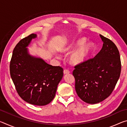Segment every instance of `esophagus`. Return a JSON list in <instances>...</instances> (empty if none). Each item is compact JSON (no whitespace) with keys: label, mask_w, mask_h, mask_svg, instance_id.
Here are the masks:
<instances>
[{"label":"esophagus","mask_w":127,"mask_h":127,"mask_svg":"<svg viewBox=\"0 0 127 127\" xmlns=\"http://www.w3.org/2000/svg\"><path fill=\"white\" fill-rule=\"evenodd\" d=\"M63 72H64V74H69L70 73V71L68 69H64Z\"/></svg>","instance_id":"34e87169"}]
</instances>
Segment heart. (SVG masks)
Segmentation results:
<instances>
[{
    "mask_svg": "<svg viewBox=\"0 0 127 127\" xmlns=\"http://www.w3.org/2000/svg\"><path fill=\"white\" fill-rule=\"evenodd\" d=\"M85 41L86 39L85 38H79L62 50V52L69 54L71 53L77 47L82 45L70 55L68 61L70 64L73 65H79L85 62L88 58L92 50V45L90 43L83 44Z\"/></svg>",
    "mask_w": 127,
    "mask_h": 127,
    "instance_id": "1",
    "label": "heart"
}]
</instances>
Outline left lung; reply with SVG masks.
<instances>
[{
  "label": "left lung",
  "instance_id": "obj_1",
  "mask_svg": "<svg viewBox=\"0 0 127 127\" xmlns=\"http://www.w3.org/2000/svg\"><path fill=\"white\" fill-rule=\"evenodd\" d=\"M102 49L93 58L74 66L73 75L79 97L89 104H97L112 93L121 72L119 50L112 41L100 35Z\"/></svg>",
  "mask_w": 127,
  "mask_h": 127
}]
</instances>
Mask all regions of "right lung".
I'll use <instances>...</instances> for the list:
<instances>
[{
  "instance_id": "1",
  "label": "right lung",
  "mask_w": 127,
  "mask_h": 127,
  "mask_svg": "<svg viewBox=\"0 0 127 127\" xmlns=\"http://www.w3.org/2000/svg\"><path fill=\"white\" fill-rule=\"evenodd\" d=\"M36 35L22 38L15 46L10 62V74L19 96L29 104L43 106L54 98L63 76V69L32 57L26 47Z\"/></svg>"
}]
</instances>
